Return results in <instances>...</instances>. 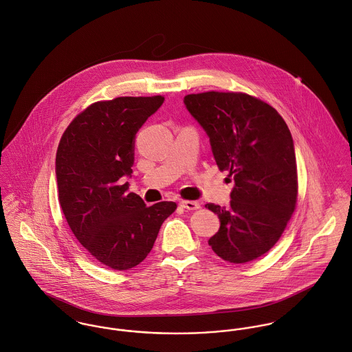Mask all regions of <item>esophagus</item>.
<instances>
[{"instance_id": "esophagus-1", "label": "esophagus", "mask_w": 352, "mask_h": 352, "mask_svg": "<svg viewBox=\"0 0 352 352\" xmlns=\"http://www.w3.org/2000/svg\"><path fill=\"white\" fill-rule=\"evenodd\" d=\"M179 205L184 208V209H188V210H197L201 208V205L197 202V201H181Z\"/></svg>"}]
</instances>
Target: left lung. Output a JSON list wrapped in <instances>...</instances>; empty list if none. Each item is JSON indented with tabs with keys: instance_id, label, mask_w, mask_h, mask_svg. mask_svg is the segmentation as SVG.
I'll return each instance as SVG.
<instances>
[{
	"instance_id": "1",
	"label": "left lung",
	"mask_w": 352,
	"mask_h": 352,
	"mask_svg": "<svg viewBox=\"0 0 352 352\" xmlns=\"http://www.w3.org/2000/svg\"><path fill=\"white\" fill-rule=\"evenodd\" d=\"M184 101L206 131L219 170L234 181L228 208L205 205L220 219L208 243L230 263L251 262L273 248L297 205L292 133L272 105L245 93L205 91Z\"/></svg>"
}]
</instances>
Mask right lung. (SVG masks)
Returning <instances> with one entry per match:
<instances>
[{
    "label": "right lung",
    "mask_w": 352,
    "mask_h": 352,
    "mask_svg": "<svg viewBox=\"0 0 352 352\" xmlns=\"http://www.w3.org/2000/svg\"><path fill=\"white\" fill-rule=\"evenodd\" d=\"M163 101V96L97 101L69 124L58 146V198L66 221L87 252L113 270L143 262L177 209L171 201L147 206L124 182L132 174L135 136Z\"/></svg>",
    "instance_id": "1"
}]
</instances>
